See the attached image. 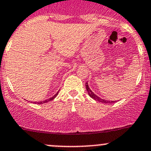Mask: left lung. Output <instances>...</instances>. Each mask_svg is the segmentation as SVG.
I'll return each mask as SVG.
<instances>
[{
	"mask_svg": "<svg viewBox=\"0 0 151 151\" xmlns=\"http://www.w3.org/2000/svg\"><path fill=\"white\" fill-rule=\"evenodd\" d=\"M85 86H86V90H87V91H88V95L90 97H91L93 99H94L95 101H98V102H100V103H102V104H113V103L116 102V101H106V100L102 99V98H101L100 97L96 96V95L95 94V93H93V91H92L91 89L89 88V85H88V82H86V83H85Z\"/></svg>",
	"mask_w": 151,
	"mask_h": 151,
	"instance_id": "8db88e82",
	"label": "left lung"
}]
</instances>
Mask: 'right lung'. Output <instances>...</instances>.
I'll return each instance as SVG.
<instances>
[{
	"instance_id": "1",
	"label": "right lung",
	"mask_w": 151,
	"mask_h": 151,
	"mask_svg": "<svg viewBox=\"0 0 151 151\" xmlns=\"http://www.w3.org/2000/svg\"><path fill=\"white\" fill-rule=\"evenodd\" d=\"M58 91L57 92L56 94H55L54 96H53V97H51V98H48V99H46V100H45V101H38V102H36V101H35V102H34V104H45V103H47V102H48V101H52V100L54 99L55 97L57 96V95H58Z\"/></svg>"
}]
</instances>
